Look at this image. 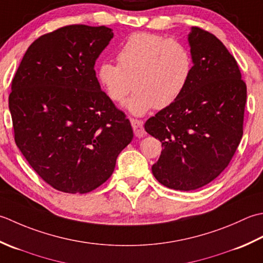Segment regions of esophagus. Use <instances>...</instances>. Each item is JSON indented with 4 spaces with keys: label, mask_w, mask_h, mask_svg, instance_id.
<instances>
[{
    "label": "esophagus",
    "mask_w": 263,
    "mask_h": 263,
    "mask_svg": "<svg viewBox=\"0 0 263 263\" xmlns=\"http://www.w3.org/2000/svg\"><path fill=\"white\" fill-rule=\"evenodd\" d=\"M130 124L133 126L134 134H135L136 137H144L146 135V132L144 130V126H143V121L138 120V119H130Z\"/></svg>",
    "instance_id": "obj_1"
}]
</instances>
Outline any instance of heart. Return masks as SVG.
<instances>
[{
  "label": "heart",
  "mask_w": 263,
  "mask_h": 263,
  "mask_svg": "<svg viewBox=\"0 0 263 263\" xmlns=\"http://www.w3.org/2000/svg\"><path fill=\"white\" fill-rule=\"evenodd\" d=\"M116 58L118 64L101 62L96 77L114 102L125 100L134 86L126 106L137 116L175 103L193 71L192 53L184 43L145 31L128 37Z\"/></svg>",
  "instance_id": "1"
}]
</instances>
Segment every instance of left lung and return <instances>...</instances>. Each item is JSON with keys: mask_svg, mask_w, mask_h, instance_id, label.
<instances>
[{"mask_svg": "<svg viewBox=\"0 0 263 263\" xmlns=\"http://www.w3.org/2000/svg\"><path fill=\"white\" fill-rule=\"evenodd\" d=\"M193 71L175 103L145 122L163 151L152 165L168 189L193 191L227 168L243 136L246 84L238 64L213 34L193 27Z\"/></svg>", "mask_w": 263, "mask_h": 263, "instance_id": "1", "label": "left lung"}]
</instances>
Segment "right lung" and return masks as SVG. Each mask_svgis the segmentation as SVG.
Segmentation results:
<instances>
[{
  "label": "right lung",
  "mask_w": 263,
  "mask_h": 263,
  "mask_svg": "<svg viewBox=\"0 0 263 263\" xmlns=\"http://www.w3.org/2000/svg\"><path fill=\"white\" fill-rule=\"evenodd\" d=\"M112 37L105 26L61 27L31 43L13 77L14 142L37 175L60 192L98 189L133 139L129 120L101 90L94 70Z\"/></svg>",
  "instance_id": "right-lung-1"
}]
</instances>
